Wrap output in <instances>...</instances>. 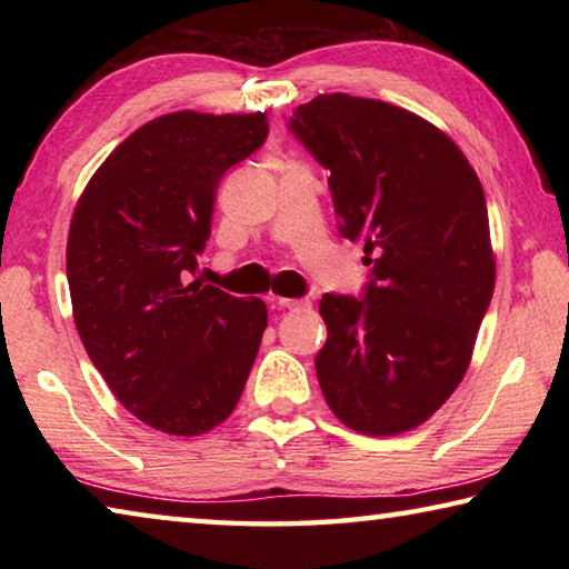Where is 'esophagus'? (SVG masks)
I'll use <instances>...</instances> for the list:
<instances>
[{"instance_id": "esophagus-1", "label": "esophagus", "mask_w": 569, "mask_h": 569, "mask_svg": "<svg viewBox=\"0 0 569 569\" xmlns=\"http://www.w3.org/2000/svg\"><path fill=\"white\" fill-rule=\"evenodd\" d=\"M273 306L276 308H288V311H296V308H306L308 306V301L306 298H273Z\"/></svg>"}]
</instances>
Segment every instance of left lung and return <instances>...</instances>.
<instances>
[{
	"mask_svg": "<svg viewBox=\"0 0 569 569\" xmlns=\"http://www.w3.org/2000/svg\"><path fill=\"white\" fill-rule=\"evenodd\" d=\"M288 130L331 172L339 233L371 266L361 298L319 303L323 399L361 435L409 431L459 387L492 301L485 190L445 132L397 104L319 94Z\"/></svg>",
	"mask_w": 569,
	"mask_h": 569,
	"instance_id": "1",
	"label": "left lung"
}]
</instances>
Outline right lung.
I'll return each instance as SVG.
<instances>
[{
  "instance_id": "right-lung-1",
  "label": "right lung",
  "mask_w": 569,
  "mask_h": 569,
  "mask_svg": "<svg viewBox=\"0 0 569 569\" xmlns=\"http://www.w3.org/2000/svg\"><path fill=\"white\" fill-rule=\"evenodd\" d=\"M266 112H170L102 162L67 238L77 333L148 427L206 435L230 417L268 326L261 298L188 283L226 170L263 146Z\"/></svg>"
}]
</instances>
